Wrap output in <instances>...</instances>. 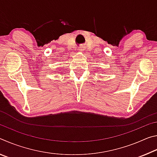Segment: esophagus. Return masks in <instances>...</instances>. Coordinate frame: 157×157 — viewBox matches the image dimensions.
<instances>
[{
  "instance_id": "34e87169",
  "label": "esophagus",
  "mask_w": 157,
  "mask_h": 157,
  "mask_svg": "<svg viewBox=\"0 0 157 157\" xmlns=\"http://www.w3.org/2000/svg\"><path fill=\"white\" fill-rule=\"evenodd\" d=\"M79 50H84V47H83V46H81V47H79Z\"/></svg>"
}]
</instances>
